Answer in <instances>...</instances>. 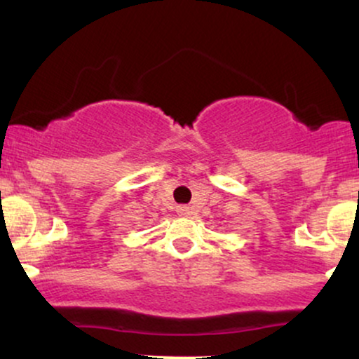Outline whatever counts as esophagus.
I'll use <instances>...</instances> for the list:
<instances>
[{
    "label": "esophagus",
    "instance_id": "1",
    "mask_svg": "<svg viewBox=\"0 0 359 359\" xmlns=\"http://www.w3.org/2000/svg\"><path fill=\"white\" fill-rule=\"evenodd\" d=\"M177 214H179V216H189V214H191V209H189L187 205H179V208H177Z\"/></svg>",
    "mask_w": 359,
    "mask_h": 359
}]
</instances>
